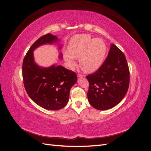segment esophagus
<instances>
[{
  "mask_svg": "<svg viewBox=\"0 0 151 151\" xmlns=\"http://www.w3.org/2000/svg\"><path fill=\"white\" fill-rule=\"evenodd\" d=\"M77 77H79V78H84L86 77L84 75H81V74H78L77 75Z\"/></svg>",
  "mask_w": 151,
  "mask_h": 151,
  "instance_id": "34e87169",
  "label": "esophagus"
}]
</instances>
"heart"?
<instances>
[{"label": "heart", "mask_w": 151, "mask_h": 151, "mask_svg": "<svg viewBox=\"0 0 151 151\" xmlns=\"http://www.w3.org/2000/svg\"><path fill=\"white\" fill-rule=\"evenodd\" d=\"M68 51L64 52V59L68 67L73 68L76 58L79 57V64L88 73L96 71L104 62L106 47L101 38H93L89 35H77L68 43Z\"/></svg>", "instance_id": "1"}]
</instances>
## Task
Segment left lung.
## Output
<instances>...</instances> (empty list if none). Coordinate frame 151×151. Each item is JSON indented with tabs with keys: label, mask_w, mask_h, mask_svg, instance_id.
I'll use <instances>...</instances> for the list:
<instances>
[{
	"label": "left lung",
	"mask_w": 151,
	"mask_h": 151,
	"mask_svg": "<svg viewBox=\"0 0 151 151\" xmlns=\"http://www.w3.org/2000/svg\"><path fill=\"white\" fill-rule=\"evenodd\" d=\"M86 78L89 83L88 98L91 106L98 110L115 106L124 98L129 86L130 72L125 55L111 44L103 65Z\"/></svg>",
	"instance_id": "obj_1"
}]
</instances>
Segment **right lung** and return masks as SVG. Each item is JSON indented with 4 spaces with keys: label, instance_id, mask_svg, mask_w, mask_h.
<instances>
[{
    "label": "right lung",
    "instance_id": "obj_1",
    "mask_svg": "<svg viewBox=\"0 0 151 151\" xmlns=\"http://www.w3.org/2000/svg\"><path fill=\"white\" fill-rule=\"evenodd\" d=\"M60 40L48 33L32 45L22 63V78L27 93L33 101L46 109L58 110L68 102L70 90L77 82L75 72L56 63L48 67L40 66L35 61V50L44 45H56L60 51ZM59 53V58L62 59Z\"/></svg>",
    "mask_w": 151,
    "mask_h": 151
}]
</instances>
